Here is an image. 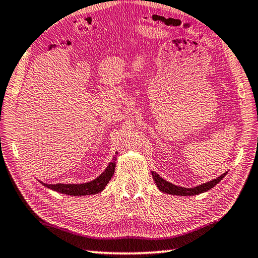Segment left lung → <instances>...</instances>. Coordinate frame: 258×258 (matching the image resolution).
Here are the masks:
<instances>
[{
    "mask_svg": "<svg viewBox=\"0 0 258 258\" xmlns=\"http://www.w3.org/2000/svg\"><path fill=\"white\" fill-rule=\"evenodd\" d=\"M227 172L221 174L220 177H218L216 179H213L212 181L209 182H205L203 184H200V186L197 187H194V188H184V187H179V186H175V184L171 183L169 181H166L162 177H160L159 174L154 171H152V175H153V179H154V181L156 183V186L159 187V189L161 191H163L165 194H170V195H177V196H195V195H200L202 192H205L207 190H210V189L213 188L214 186H216L221 180H222Z\"/></svg>",
    "mask_w": 258,
    "mask_h": 258,
    "instance_id": "8db88e82",
    "label": "left lung"
}]
</instances>
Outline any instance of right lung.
I'll return each mask as SVG.
<instances>
[{"label":"right lung","instance_id":"right-lung-1","mask_svg":"<svg viewBox=\"0 0 258 258\" xmlns=\"http://www.w3.org/2000/svg\"><path fill=\"white\" fill-rule=\"evenodd\" d=\"M117 154V152L115 153ZM115 161L116 155L113 157L112 161L108 163L107 168L105 171L97 177L96 179L92 180V181L86 182V183H56V184H47L42 182L45 187L52 189L54 191L66 194V195L70 196H86V195H94V194L101 192L104 188L106 187V184L110 181L111 178L114 174L115 170Z\"/></svg>","mask_w":258,"mask_h":258}]
</instances>
